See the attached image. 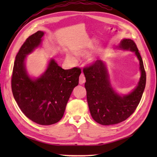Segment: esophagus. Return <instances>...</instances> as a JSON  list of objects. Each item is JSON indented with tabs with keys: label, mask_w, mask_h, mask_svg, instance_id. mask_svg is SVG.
<instances>
[{
	"label": "esophagus",
	"mask_w": 157,
	"mask_h": 157,
	"mask_svg": "<svg viewBox=\"0 0 157 157\" xmlns=\"http://www.w3.org/2000/svg\"><path fill=\"white\" fill-rule=\"evenodd\" d=\"M86 82V78L84 77V75L83 73H81L80 76H79V84H83Z\"/></svg>",
	"instance_id": "esophagus-1"
}]
</instances>
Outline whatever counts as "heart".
<instances>
[{
    "mask_svg": "<svg viewBox=\"0 0 157 157\" xmlns=\"http://www.w3.org/2000/svg\"><path fill=\"white\" fill-rule=\"evenodd\" d=\"M82 54L83 55H86V54H88V53L87 52H84V53H82ZM67 59L68 61L69 62H71V63H74L75 61V59L73 57V56H71V55H68L67 56Z\"/></svg>",
    "mask_w": 157,
    "mask_h": 157,
    "instance_id": "obj_1",
    "label": "heart"
}]
</instances>
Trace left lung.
Returning <instances> with one entry per match:
<instances>
[{
    "label": "left lung",
    "mask_w": 157,
    "mask_h": 157,
    "mask_svg": "<svg viewBox=\"0 0 157 157\" xmlns=\"http://www.w3.org/2000/svg\"><path fill=\"white\" fill-rule=\"evenodd\" d=\"M115 48L134 52L139 61L140 78L138 85L128 94H119L110 81L106 63L97 60L84 71L90 112L96 122L103 125H114L128 119L137 108L146 86L144 64L135 42L131 39L121 40Z\"/></svg>",
    "instance_id": "obj_1"
}]
</instances>
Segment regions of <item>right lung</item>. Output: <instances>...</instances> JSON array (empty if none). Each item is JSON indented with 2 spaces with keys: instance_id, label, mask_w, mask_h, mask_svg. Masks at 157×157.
I'll use <instances>...</instances> for the list:
<instances>
[{
  "instance_id": "1",
  "label": "right lung",
  "mask_w": 157,
  "mask_h": 157,
  "mask_svg": "<svg viewBox=\"0 0 157 157\" xmlns=\"http://www.w3.org/2000/svg\"><path fill=\"white\" fill-rule=\"evenodd\" d=\"M44 32L27 38L16 55L11 88L19 107L28 118L38 124L52 125L61 119L73 88L78 85L81 69H63L51 59L45 71L32 78L25 67L27 55L40 46Z\"/></svg>"
}]
</instances>
